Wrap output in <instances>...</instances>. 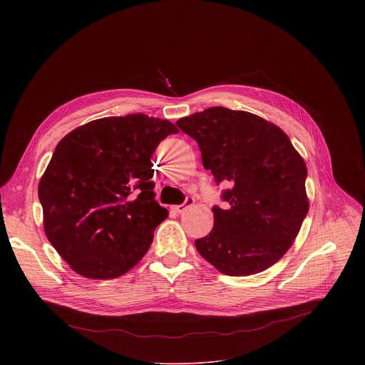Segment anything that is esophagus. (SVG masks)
I'll return each mask as SVG.
<instances>
[{
  "instance_id": "obj_1",
  "label": "esophagus",
  "mask_w": 365,
  "mask_h": 365,
  "mask_svg": "<svg viewBox=\"0 0 365 365\" xmlns=\"http://www.w3.org/2000/svg\"><path fill=\"white\" fill-rule=\"evenodd\" d=\"M193 203H195V199H193L192 196H187V197L185 199V202H183V203H180V205H176V206H173V210H175L176 212L182 214L183 211H186V207L192 206Z\"/></svg>"
}]
</instances>
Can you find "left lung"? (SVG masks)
Listing matches in <instances>:
<instances>
[{"instance_id": "left-lung-1", "label": "left lung", "mask_w": 365, "mask_h": 365, "mask_svg": "<svg viewBox=\"0 0 365 365\" xmlns=\"http://www.w3.org/2000/svg\"><path fill=\"white\" fill-rule=\"evenodd\" d=\"M176 125L200 150L203 168L228 207L214 206V228L195 240L197 252L228 276L273 266L292 247L309 211L307 169L290 138L274 124L245 111L212 107Z\"/></svg>"}]
</instances>
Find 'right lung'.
I'll use <instances>...</instances> for the list:
<instances>
[{"instance_id": "1", "label": "right lung", "mask_w": 365, "mask_h": 365, "mask_svg": "<svg viewBox=\"0 0 365 365\" xmlns=\"http://www.w3.org/2000/svg\"><path fill=\"white\" fill-rule=\"evenodd\" d=\"M168 120L144 114L91 121L65 135L38 183L44 232L73 272L115 279L148 251L169 215L154 199L153 153Z\"/></svg>"}]
</instances>
